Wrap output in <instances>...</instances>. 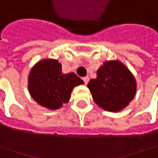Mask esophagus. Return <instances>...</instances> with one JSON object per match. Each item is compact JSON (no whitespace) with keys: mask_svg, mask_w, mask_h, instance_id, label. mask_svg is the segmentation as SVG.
I'll return each mask as SVG.
<instances>
[{"mask_svg":"<svg viewBox=\"0 0 158 158\" xmlns=\"http://www.w3.org/2000/svg\"><path fill=\"white\" fill-rule=\"evenodd\" d=\"M82 79H83V81H84V83H85L86 85H87V84H88V82L89 81V77H85V78H83Z\"/></svg>","mask_w":158,"mask_h":158,"instance_id":"obj_1","label":"esophagus"}]
</instances>
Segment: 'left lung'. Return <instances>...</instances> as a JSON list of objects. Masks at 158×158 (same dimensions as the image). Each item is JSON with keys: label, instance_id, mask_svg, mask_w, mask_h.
I'll list each match as a JSON object with an SVG mask.
<instances>
[{"label": "left lung", "instance_id": "8db88e82", "mask_svg": "<svg viewBox=\"0 0 158 158\" xmlns=\"http://www.w3.org/2000/svg\"><path fill=\"white\" fill-rule=\"evenodd\" d=\"M95 103L110 112H118L135 98L136 81L131 71L119 60L105 61L97 78L88 84Z\"/></svg>", "mask_w": 158, "mask_h": 158}]
</instances>
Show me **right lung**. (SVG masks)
Here are the masks:
<instances>
[{
	"instance_id": "right-lung-1",
	"label": "right lung",
	"mask_w": 158,
	"mask_h": 158,
	"mask_svg": "<svg viewBox=\"0 0 158 158\" xmlns=\"http://www.w3.org/2000/svg\"><path fill=\"white\" fill-rule=\"evenodd\" d=\"M83 83L73 72L62 73L61 64L57 60L44 59L31 69L28 89L39 105L55 110L69 102L73 88Z\"/></svg>"
}]
</instances>
